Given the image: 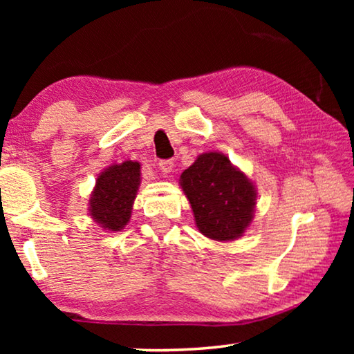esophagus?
Masks as SVG:
<instances>
[{
  "mask_svg": "<svg viewBox=\"0 0 354 354\" xmlns=\"http://www.w3.org/2000/svg\"><path fill=\"white\" fill-rule=\"evenodd\" d=\"M173 160L171 159H162L159 160V170L162 173H170L173 170Z\"/></svg>",
  "mask_w": 354,
  "mask_h": 354,
  "instance_id": "obj_1",
  "label": "esophagus"
}]
</instances>
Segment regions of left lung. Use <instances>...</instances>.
I'll return each instance as SVG.
<instances>
[{
	"instance_id": "left-lung-1",
	"label": "left lung",
	"mask_w": 354,
	"mask_h": 354,
	"mask_svg": "<svg viewBox=\"0 0 354 354\" xmlns=\"http://www.w3.org/2000/svg\"><path fill=\"white\" fill-rule=\"evenodd\" d=\"M181 187L201 234L234 241L253 220L256 190L241 170L220 153H205L181 175Z\"/></svg>"
}]
</instances>
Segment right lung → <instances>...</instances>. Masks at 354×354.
Returning <instances> with one entry per match:
<instances>
[{
  "label": "right lung",
  "mask_w": 354,
  "mask_h": 354,
  "mask_svg": "<svg viewBox=\"0 0 354 354\" xmlns=\"http://www.w3.org/2000/svg\"><path fill=\"white\" fill-rule=\"evenodd\" d=\"M140 184V164L112 165L97 179L91 196V215L104 230L118 231L128 223Z\"/></svg>",
  "instance_id": "right-lung-1"
}]
</instances>
